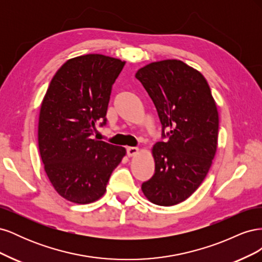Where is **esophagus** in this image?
I'll list each match as a JSON object with an SVG mask.
<instances>
[{
    "label": "esophagus",
    "instance_id": "34e87169",
    "mask_svg": "<svg viewBox=\"0 0 262 262\" xmlns=\"http://www.w3.org/2000/svg\"><path fill=\"white\" fill-rule=\"evenodd\" d=\"M139 153V148L138 147H126V154L128 156H134Z\"/></svg>",
    "mask_w": 262,
    "mask_h": 262
}]
</instances>
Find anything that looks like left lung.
Segmentation results:
<instances>
[{"mask_svg":"<svg viewBox=\"0 0 262 262\" xmlns=\"http://www.w3.org/2000/svg\"><path fill=\"white\" fill-rule=\"evenodd\" d=\"M136 77L154 102L165 139L153 146L155 172L142 191L150 202L170 207L207 177L217 147V108L207 80L180 60L149 63Z\"/></svg>","mask_w":262,"mask_h":262,"instance_id":"obj_1","label":"left lung"}]
</instances>
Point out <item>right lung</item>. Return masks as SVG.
Segmentation results:
<instances>
[{
    "label": "right lung",
    "instance_id": "right-lung-1",
    "mask_svg": "<svg viewBox=\"0 0 262 262\" xmlns=\"http://www.w3.org/2000/svg\"><path fill=\"white\" fill-rule=\"evenodd\" d=\"M123 66L102 54L73 58L58 70L45 95L39 152L55 191L71 202L98 200L125 155L122 146L91 139L95 125L107 123L110 94Z\"/></svg>",
    "mask_w": 262,
    "mask_h": 262
}]
</instances>
